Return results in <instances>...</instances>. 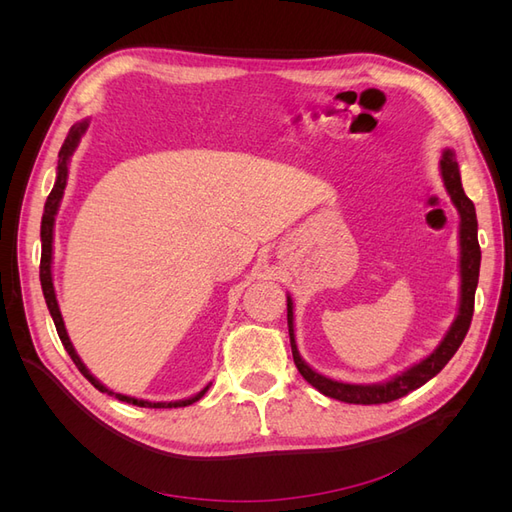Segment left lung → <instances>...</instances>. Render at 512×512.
I'll return each mask as SVG.
<instances>
[{
	"mask_svg": "<svg viewBox=\"0 0 512 512\" xmlns=\"http://www.w3.org/2000/svg\"><path fill=\"white\" fill-rule=\"evenodd\" d=\"M440 170L444 179V188L451 196L453 205L459 211V247H461V299H459V314L451 329L446 331L440 346L433 350L427 359L416 363L414 367L406 369L404 374L395 376L389 382L382 384H348V382H337L327 376L318 374L312 367H309L297 350V342H294V316H292V299L288 297V335H290V348H292V359L297 365L299 374L318 389L322 395L346 401V404H389L399 397H404L418 386L429 382L433 376L440 374L442 367L453 359V354L459 350L463 337H466L472 314H474V292L478 286V271H480V245H478V222H476V209L474 203L466 196L461 188V177H459V166L455 160V151L446 149L440 160Z\"/></svg>",
	"mask_w": 512,
	"mask_h": 512,
	"instance_id": "1",
	"label": "left lung"
}]
</instances>
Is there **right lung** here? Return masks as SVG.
<instances>
[{"instance_id":"add662e5","label":"right lung","mask_w":512,"mask_h":512,"mask_svg":"<svg viewBox=\"0 0 512 512\" xmlns=\"http://www.w3.org/2000/svg\"><path fill=\"white\" fill-rule=\"evenodd\" d=\"M87 130V121H79L74 123V126L70 128L68 136L64 145H61L59 149V160H57V179H55V185L53 190L49 194V198H46L44 203V213H42V226H40V239H42V256H40V284H42V292H44V301H46V307H49V312L53 316V322H55V329H57V335L61 339V344H64L66 352L70 354V359L74 361V365L79 367L81 374L96 386V389L100 393H106V395H115L119 401H126V404H132V406H141V408H183V406H190L194 404V401H198L200 397H203L207 393L209 386H205L203 391L196 393L194 397L190 399H179V401H145V399H136V397H128V395H121V393H115L111 389H106V386L96 380L94 376L89 374V369L85 367V363L81 361V356L76 354L70 337L66 333V327H64V318H61V312H59V305H57V299H55V288H53V275H51V262H53V226H55V215H57V209H59V203H61V196H64V190H66V181H68V162H70V156L74 153L76 145H79L83 132Z\"/></svg>"}]
</instances>
